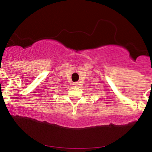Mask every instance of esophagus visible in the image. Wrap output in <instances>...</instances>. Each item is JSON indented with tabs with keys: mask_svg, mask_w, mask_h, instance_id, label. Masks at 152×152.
I'll use <instances>...</instances> for the list:
<instances>
[{
	"mask_svg": "<svg viewBox=\"0 0 152 152\" xmlns=\"http://www.w3.org/2000/svg\"><path fill=\"white\" fill-rule=\"evenodd\" d=\"M73 87H79V82H74V83L73 84Z\"/></svg>",
	"mask_w": 152,
	"mask_h": 152,
	"instance_id": "1",
	"label": "esophagus"
}]
</instances>
